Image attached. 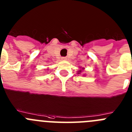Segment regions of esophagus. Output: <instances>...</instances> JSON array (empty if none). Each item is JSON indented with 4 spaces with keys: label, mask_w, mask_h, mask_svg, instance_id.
Instances as JSON below:
<instances>
[{
    "label": "esophagus",
    "mask_w": 132,
    "mask_h": 132,
    "mask_svg": "<svg viewBox=\"0 0 132 132\" xmlns=\"http://www.w3.org/2000/svg\"><path fill=\"white\" fill-rule=\"evenodd\" d=\"M62 60H67V58L65 57H62Z\"/></svg>",
    "instance_id": "34e87169"
}]
</instances>
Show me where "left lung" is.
Listing matches in <instances>:
<instances>
[{"instance_id": "left-lung-1", "label": "left lung", "mask_w": 132, "mask_h": 132, "mask_svg": "<svg viewBox=\"0 0 132 132\" xmlns=\"http://www.w3.org/2000/svg\"><path fill=\"white\" fill-rule=\"evenodd\" d=\"M84 68H82V69H80V70H79V71H78V74H80V73H81V72H82V70L84 69Z\"/></svg>"}]
</instances>
